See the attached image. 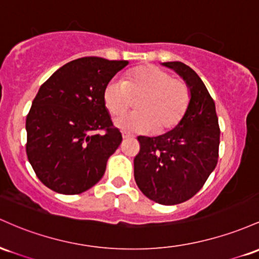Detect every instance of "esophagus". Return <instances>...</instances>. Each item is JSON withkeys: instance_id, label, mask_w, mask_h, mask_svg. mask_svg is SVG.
Segmentation results:
<instances>
[{"instance_id": "1", "label": "esophagus", "mask_w": 259, "mask_h": 259, "mask_svg": "<svg viewBox=\"0 0 259 259\" xmlns=\"http://www.w3.org/2000/svg\"><path fill=\"white\" fill-rule=\"evenodd\" d=\"M122 138H123V141H126V139L133 138V136H131L130 133H126V132H123V133H122Z\"/></svg>"}]
</instances>
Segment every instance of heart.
<instances>
[{
  "mask_svg": "<svg viewBox=\"0 0 259 259\" xmlns=\"http://www.w3.org/2000/svg\"><path fill=\"white\" fill-rule=\"evenodd\" d=\"M140 100L138 112L121 115L132 105V99ZM103 101L115 124L127 132L164 133L174 128L184 118L191 101V92L182 79L172 78L158 66L148 65L132 69L123 80L112 79L103 92Z\"/></svg>",
  "mask_w": 259,
  "mask_h": 259,
  "instance_id": "1",
  "label": "heart"
}]
</instances>
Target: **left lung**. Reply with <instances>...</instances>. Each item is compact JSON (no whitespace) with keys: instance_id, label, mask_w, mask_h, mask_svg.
<instances>
[{"instance_id":"8db88e82","label":"left lung","mask_w":259,"mask_h":259,"mask_svg":"<svg viewBox=\"0 0 259 259\" xmlns=\"http://www.w3.org/2000/svg\"><path fill=\"white\" fill-rule=\"evenodd\" d=\"M161 65L185 80L191 101L175 128L158 137L139 136L135 180L145 197L174 205L192 198L215 168L220 130L215 104L199 75L179 61Z\"/></svg>"}]
</instances>
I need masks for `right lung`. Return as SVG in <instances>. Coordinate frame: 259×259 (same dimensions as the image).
<instances>
[{"instance_id":"add662e5","label":"right lung","mask_w":259,"mask_h":259,"mask_svg":"<svg viewBox=\"0 0 259 259\" xmlns=\"http://www.w3.org/2000/svg\"><path fill=\"white\" fill-rule=\"evenodd\" d=\"M127 65L128 61L82 57L40 87L25 122L27 155L46 187L79 194L104 176L122 136L104 105L103 92Z\"/></svg>"}]
</instances>
